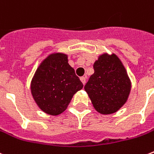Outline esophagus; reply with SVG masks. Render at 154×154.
<instances>
[{"label": "esophagus", "mask_w": 154, "mask_h": 154, "mask_svg": "<svg viewBox=\"0 0 154 154\" xmlns=\"http://www.w3.org/2000/svg\"><path fill=\"white\" fill-rule=\"evenodd\" d=\"M80 79H81L82 82L83 83V85H85V77H82L81 78H80Z\"/></svg>", "instance_id": "esophagus-1"}]
</instances>
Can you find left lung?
<instances>
[{
	"mask_svg": "<svg viewBox=\"0 0 154 154\" xmlns=\"http://www.w3.org/2000/svg\"><path fill=\"white\" fill-rule=\"evenodd\" d=\"M94 72L85 90L99 113L108 115L118 111L128 98L131 82L119 58L103 54L94 64Z\"/></svg>",
	"mask_w": 154,
	"mask_h": 154,
	"instance_id": "obj_1",
	"label": "left lung"
}]
</instances>
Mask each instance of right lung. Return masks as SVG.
Returning a JSON list of instances; mask_svg holds the SVG:
<instances>
[{"instance_id":"right-lung-1","label":"right lung","mask_w":154,"mask_h":154,"mask_svg":"<svg viewBox=\"0 0 154 154\" xmlns=\"http://www.w3.org/2000/svg\"><path fill=\"white\" fill-rule=\"evenodd\" d=\"M82 87V82L68 63L67 56L61 53L50 55L42 62L30 85L36 103L51 116L65 111L73 94Z\"/></svg>"}]
</instances>
